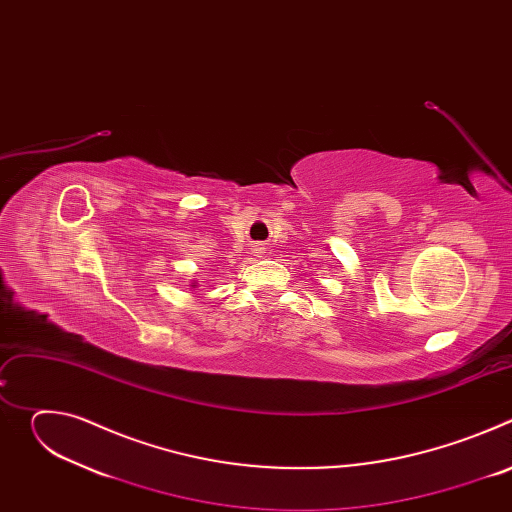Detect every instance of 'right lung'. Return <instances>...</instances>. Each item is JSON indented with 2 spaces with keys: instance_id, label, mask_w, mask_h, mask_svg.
I'll use <instances>...</instances> for the list:
<instances>
[{
  "instance_id": "add662e5",
  "label": "right lung",
  "mask_w": 512,
  "mask_h": 512,
  "mask_svg": "<svg viewBox=\"0 0 512 512\" xmlns=\"http://www.w3.org/2000/svg\"><path fill=\"white\" fill-rule=\"evenodd\" d=\"M190 287H196V283H192V285H190Z\"/></svg>"
}]
</instances>
